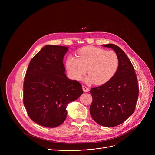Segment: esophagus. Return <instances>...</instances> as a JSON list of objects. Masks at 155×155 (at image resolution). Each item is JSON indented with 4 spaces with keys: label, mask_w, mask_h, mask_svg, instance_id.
<instances>
[{
    "label": "esophagus",
    "mask_w": 155,
    "mask_h": 155,
    "mask_svg": "<svg viewBox=\"0 0 155 155\" xmlns=\"http://www.w3.org/2000/svg\"><path fill=\"white\" fill-rule=\"evenodd\" d=\"M82 87H83V91L84 92H88V91H90L89 87H86V86H83Z\"/></svg>",
    "instance_id": "obj_1"
}]
</instances>
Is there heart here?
<instances>
[{
    "instance_id": "b5f03b06",
    "label": "heart",
    "mask_w": 155,
    "mask_h": 155,
    "mask_svg": "<svg viewBox=\"0 0 155 155\" xmlns=\"http://www.w3.org/2000/svg\"><path fill=\"white\" fill-rule=\"evenodd\" d=\"M78 58L68 57L66 66L69 74L80 80L87 71L90 76L85 79L87 83L103 84L111 79L116 73L119 60L116 53L105 51L95 47H86L78 53Z\"/></svg>"
}]
</instances>
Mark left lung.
<instances>
[{
    "label": "left lung",
    "instance_id": "8db88e82",
    "mask_svg": "<svg viewBox=\"0 0 155 155\" xmlns=\"http://www.w3.org/2000/svg\"><path fill=\"white\" fill-rule=\"evenodd\" d=\"M102 46L115 51L119 65L111 79L90 90L93 102L90 111L97 124L114 127L123 123L134 113L139 96L138 82L133 65L125 53L112 43Z\"/></svg>",
    "mask_w": 155,
    "mask_h": 155
}]
</instances>
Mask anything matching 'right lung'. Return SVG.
<instances>
[{
  "instance_id": "obj_1",
  "label": "right lung",
  "mask_w": 155,
  "mask_h": 155,
  "mask_svg": "<svg viewBox=\"0 0 155 155\" xmlns=\"http://www.w3.org/2000/svg\"><path fill=\"white\" fill-rule=\"evenodd\" d=\"M68 47L45 45L31 59L24 81V105L31 119L47 127L61 125L66 107L82 94V86L66 76L63 59Z\"/></svg>"
}]
</instances>
